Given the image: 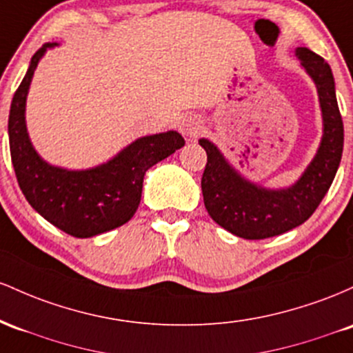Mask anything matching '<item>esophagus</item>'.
I'll use <instances>...</instances> for the list:
<instances>
[{
	"instance_id": "1",
	"label": "esophagus",
	"mask_w": 353,
	"mask_h": 353,
	"mask_svg": "<svg viewBox=\"0 0 353 353\" xmlns=\"http://www.w3.org/2000/svg\"><path fill=\"white\" fill-rule=\"evenodd\" d=\"M180 130H181V133L187 134V137H190V138L196 137V134L201 132L200 118H196V117L183 118V121H181V125H180Z\"/></svg>"
}]
</instances>
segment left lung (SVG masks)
<instances>
[{
	"label": "left lung",
	"instance_id": "left-lung-1",
	"mask_svg": "<svg viewBox=\"0 0 353 353\" xmlns=\"http://www.w3.org/2000/svg\"><path fill=\"white\" fill-rule=\"evenodd\" d=\"M296 57L319 90L323 137L319 152L299 181L285 190H265L243 180L221 157L215 145L201 138L207 165L201 176L205 208L220 227L247 240L282 235L307 221L334 181L343 150V121L335 97L330 66L308 48Z\"/></svg>",
	"mask_w": 353,
	"mask_h": 353
}]
</instances>
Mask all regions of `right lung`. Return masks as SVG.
I'll return each instance as SVG.
<instances>
[{
    "instance_id": "add662e5",
    "label": "right lung",
    "mask_w": 353,
    "mask_h": 353,
    "mask_svg": "<svg viewBox=\"0 0 353 353\" xmlns=\"http://www.w3.org/2000/svg\"><path fill=\"white\" fill-rule=\"evenodd\" d=\"M54 45L45 43L33 54L11 101V161L23 195L43 219L71 236L90 239L132 219L140 205L146 170L180 150L185 140L176 132L140 138L108 163L85 172H68L43 161L28 138L25 105L39 58Z\"/></svg>"
}]
</instances>
